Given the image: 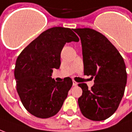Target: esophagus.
<instances>
[{
    "mask_svg": "<svg viewBox=\"0 0 132 132\" xmlns=\"http://www.w3.org/2000/svg\"><path fill=\"white\" fill-rule=\"evenodd\" d=\"M78 85V83H76V81H74V80H73V86H76Z\"/></svg>",
    "mask_w": 132,
    "mask_h": 132,
    "instance_id": "obj_1",
    "label": "esophagus"
}]
</instances>
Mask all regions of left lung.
Returning <instances> with one entry per match:
<instances>
[{"mask_svg":"<svg viewBox=\"0 0 132 132\" xmlns=\"http://www.w3.org/2000/svg\"><path fill=\"white\" fill-rule=\"evenodd\" d=\"M73 31L80 38L84 75L94 78L91 89L79 83L83 93L78 105L84 117L102 121L112 116L124 95L127 75L123 58L105 36L90 28Z\"/></svg>","mask_w":132,"mask_h":132,"instance_id":"1","label":"left lung"}]
</instances>
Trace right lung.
Listing matches in <instances>:
<instances>
[{"label": "right lung", "instance_id": "obj_1", "mask_svg": "<svg viewBox=\"0 0 132 132\" xmlns=\"http://www.w3.org/2000/svg\"><path fill=\"white\" fill-rule=\"evenodd\" d=\"M70 28L55 27L42 33L24 48L15 68L16 88L24 108L39 118L58 113L73 85L69 77L58 82L52 78L53 69L61 65V52L66 43L78 42Z\"/></svg>", "mask_w": 132, "mask_h": 132}]
</instances>
